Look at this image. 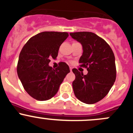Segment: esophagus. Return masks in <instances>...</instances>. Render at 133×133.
Returning <instances> with one entry per match:
<instances>
[{
  "mask_svg": "<svg viewBox=\"0 0 133 133\" xmlns=\"http://www.w3.org/2000/svg\"><path fill=\"white\" fill-rule=\"evenodd\" d=\"M70 71H72V68H71V67H70Z\"/></svg>",
  "mask_w": 133,
  "mask_h": 133,
  "instance_id": "esophagus-1",
  "label": "esophagus"
}]
</instances>
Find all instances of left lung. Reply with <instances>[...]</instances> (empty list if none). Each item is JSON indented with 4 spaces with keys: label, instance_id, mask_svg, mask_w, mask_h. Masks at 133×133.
Instances as JSON below:
<instances>
[{
    "label": "left lung",
    "instance_id": "left-lung-1",
    "mask_svg": "<svg viewBox=\"0 0 133 133\" xmlns=\"http://www.w3.org/2000/svg\"><path fill=\"white\" fill-rule=\"evenodd\" d=\"M70 35L82 45L79 64L88 71L84 75L76 68L72 69L75 75L72 84L75 95L82 102L95 104L108 95L116 80L113 51L103 38L91 32H75Z\"/></svg>",
    "mask_w": 133,
    "mask_h": 133
}]
</instances>
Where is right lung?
<instances>
[{
  "label": "right lung",
  "instance_id": "1",
  "mask_svg": "<svg viewBox=\"0 0 133 133\" xmlns=\"http://www.w3.org/2000/svg\"><path fill=\"white\" fill-rule=\"evenodd\" d=\"M69 36L67 32L44 31L32 37L22 48L17 64V74L25 91L39 101L51 98L70 72L65 62L55 69L49 66L56 59L60 45Z\"/></svg>",
  "mask_w": 133,
  "mask_h": 133
}]
</instances>
